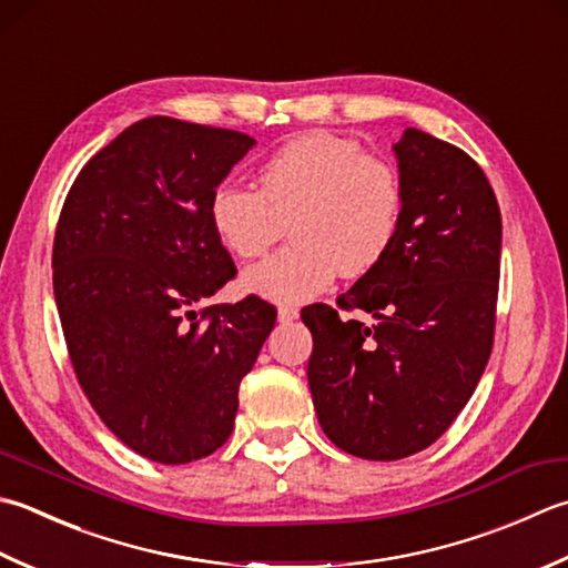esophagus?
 I'll list each match as a JSON object with an SVG mask.
<instances>
[{"mask_svg":"<svg viewBox=\"0 0 568 568\" xmlns=\"http://www.w3.org/2000/svg\"><path fill=\"white\" fill-rule=\"evenodd\" d=\"M297 307H291V305H281L277 307V320L281 322H293V320H297Z\"/></svg>","mask_w":568,"mask_h":568,"instance_id":"obj_1","label":"esophagus"}]
</instances>
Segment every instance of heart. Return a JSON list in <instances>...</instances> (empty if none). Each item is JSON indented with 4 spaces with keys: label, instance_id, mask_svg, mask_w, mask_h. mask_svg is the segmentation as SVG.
I'll return each mask as SVG.
<instances>
[{
    "label": "heart",
    "instance_id": "heart-1",
    "mask_svg": "<svg viewBox=\"0 0 568 568\" xmlns=\"http://www.w3.org/2000/svg\"><path fill=\"white\" fill-rule=\"evenodd\" d=\"M404 184L396 166L357 140L313 132L287 142L261 170V189L239 180L214 186L211 226L239 258H258L291 224L295 243L251 265L243 283L275 303H305L335 277L379 265L402 231Z\"/></svg>",
    "mask_w": 568,
    "mask_h": 568
}]
</instances>
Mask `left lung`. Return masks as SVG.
<instances>
[{
    "label": "left lung",
    "mask_w": 568,
    "mask_h": 568,
    "mask_svg": "<svg viewBox=\"0 0 568 568\" xmlns=\"http://www.w3.org/2000/svg\"><path fill=\"white\" fill-rule=\"evenodd\" d=\"M404 221L386 258L337 307L310 305L307 382L317 420L344 453L398 460L436 443L490 359L503 216L470 154L406 128L394 144Z\"/></svg>",
    "instance_id": "obj_1"
}]
</instances>
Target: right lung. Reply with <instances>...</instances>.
<instances>
[{
    "mask_svg": "<svg viewBox=\"0 0 568 568\" xmlns=\"http://www.w3.org/2000/svg\"><path fill=\"white\" fill-rule=\"evenodd\" d=\"M255 144L164 115L93 154L53 239V295L75 379L142 458L184 465L229 440L239 386L275 325L258 295L196 310L233 275L211 192Z\"/></svg>",
    "mask_w": 568,
    "mask_h": 568,
    "instance_id": "obj_1",
    "label": "right lung"
}]
</instances>
